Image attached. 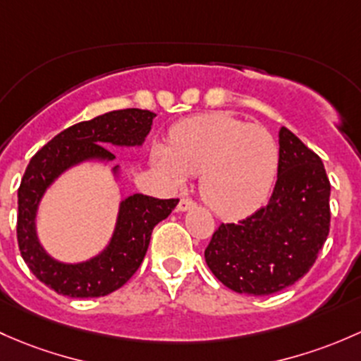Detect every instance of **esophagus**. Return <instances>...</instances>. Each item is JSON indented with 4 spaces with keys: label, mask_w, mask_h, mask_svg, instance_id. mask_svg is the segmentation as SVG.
Here are the masks:
<instances>
[{
    "label": "esophagus",
    "mask_w": 361,
    "mask_h": 361,
    "mask_svg": "<svg viewBox=\"0 0 361 361\" xmlns=\"http://www.w3.org/2000/svg\"><path fill=\"white\" fill-rule=\"evenodd\" d=\"M196 203L192 202L191 198H180L179 205H177V208H179V212H185V210H191L192 207H195Z\"/></svg>",
    "instance_id": "1"
}]
</instances>
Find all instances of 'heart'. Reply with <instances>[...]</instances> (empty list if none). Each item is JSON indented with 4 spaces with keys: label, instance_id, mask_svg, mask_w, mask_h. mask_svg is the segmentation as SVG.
Masks as SVG:
<instances>
[{
    "label": "heart",
    "instance_id": "obj_1",
    "mask_svg": "<svg viewBox=\"0 0 361 361\" xmlns=\"http://www.w3.org/2000/svg\"><path fill=\"white\" fill-rule=\"evenodd\" d=\"M280 147L262 125L229 113L198 114L170 132V144L153 147V165L182 188L202 173L200 191L222 217H241L261 207L273 189Z\"/></svg>",
    "mask_w": 361,
    "mask_h": 361
}]
</instances>
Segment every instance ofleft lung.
Segmentation results:
<instances>
[{"label": "left lung", "mask_w": 361, "mask_h": 361, "mask_svg": "<svg viewBox=\"0 0 361 361\" xmlns=\"http://www.w3.org/2000/svg\"><path fill=\"white\" fill-rule=\"evenodd\" d=\"M280 163L266 207L238 224H221L205 261L238 293L269 295L311 269L330 229V182L317 153L281 126Z\"/></svg>", "instance_id": "1"}]
</instances>
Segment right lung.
Returning a JSON list of instances; mask_svg holds the SVG:
<instances>
[{
	"instance_id": "obj_1",
	"label": "right lung",
	"mask_w": 361,
	"mask_h": 361,
	"mask_svg": "<svg viewBox=\"0 0 361 361\" xmlns=\"http://www.w3.org/2000/svg\"><path fill=\"white\" fill-rule=\"evenodd\" d=\"M156 114L146 109H120L81 121L44 144L29 161L18 188L17 240L20 255L39 281L61 295L102 297L123 287L144 261L154 226L172 214L179 200L128 196L120 203L109 243L88 261L68 264L47 254L36 233V214L47 189L66 170L83 161H113L106 146H142ZM120 176V165L113 169Z\"/></svg>"
}]
</instances>
